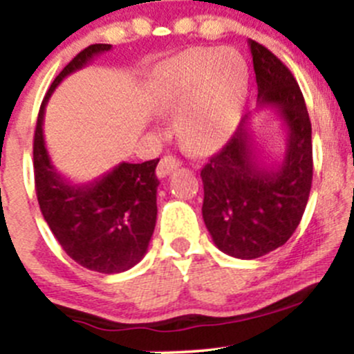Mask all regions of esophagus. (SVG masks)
Masks as SVG:
<instances>
[{
	"mask_svg": "<svg viewBox=\"0 0 354 354\" xmlns=\"http://www.w3.org/2000/svg\"><path fill=\"white\" fill-rule=\"evenodd\" d=\"M180 166H181V162L176 159V157L164 156L162 159L159 160V164H157L156 173H157V176H159V178H166L167 174L174 173V171H176Z\"/></svg>",
	"mask_w": 354,
	"mask_h": 354,
	"instance_id": "obj_1",
	"label": "esophagus"
}]
</instances>
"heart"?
Instances as JSON below:
<instances>
[{"mask_svg":"<svg viewBox=\"0 0 354 354\" xmlns=\"http://www.w3.org/2000/svg\"><path fill=\"white\" fill-rule=\"evenodd\" d=\"M248 71L230 49L194 48L160 63L151 78L157 111H174V131L185 149L205 154L219 147L246 95Z\"/></svg>","mask_w":354,"mask_h":354,"instance_id":"heart-1","label":"heart"}]
</instances>
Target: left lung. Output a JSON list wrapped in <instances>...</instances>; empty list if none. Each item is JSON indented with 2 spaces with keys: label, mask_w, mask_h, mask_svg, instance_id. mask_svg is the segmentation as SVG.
<instances>
[{
  "label": "left lung",
  "mask_w": 354,
  "mask_h": 354,
  "mask_svg": "<svg viewBox=\"0 0 354 354\" xmlns=\"http://www.w3.org/2000/svg\"><path fill=\"white\" fill-rule=\"evenodd\" d=\"M248 46L257 102L259 108L277 111L283 120L286 154L277 166L260 164L246 114L200 171L203 223L221 252L243 260L259 259L291 238L305 212L313 176L312 123L298 82L266 46L255 41Z\"/></svg>",
  "instance_id": "obj_1"
}]
</instances>
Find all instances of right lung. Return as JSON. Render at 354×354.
<instances>
[{
    "label": "right lung",
    "mask_w": 354,
    "mask_h": 354,
    "mask_svg": "<svg viewBox=\"0 0 354 354\" xmlns=\"http://www.w3.org/2000/svg\"><path fill=\"white\" fill-rule=\"evenodd\" d=\"M106 51L111 44H92L78 53L42 99L34 133V180L42 216L68 257L88 270L118 274L147 253L157 219L159 159L121 162L91 183L75 185L53 166L42 133L46 104L59 82Z\"/></svg>",
    "instance_id": "1"
}]
</instances>
